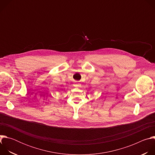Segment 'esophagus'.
Segmentation results:
<instances>
[{
	"instance_id": "esophagus-1",
	"label": "esophagus",
	"mask_w": 155,
	"mask_h": 155,
	"mask_svg": "<svg viewBox=\"0 0 155 155\" xmlns=\"http://www.w3.org/2000/svg\"><path fill=\"white\" fill-rule=\"evenodd\" d=\"M74 86L76 87H81V84L80 83H78V81H75V83H74Z\"/></svg>"
}]
</instances>
